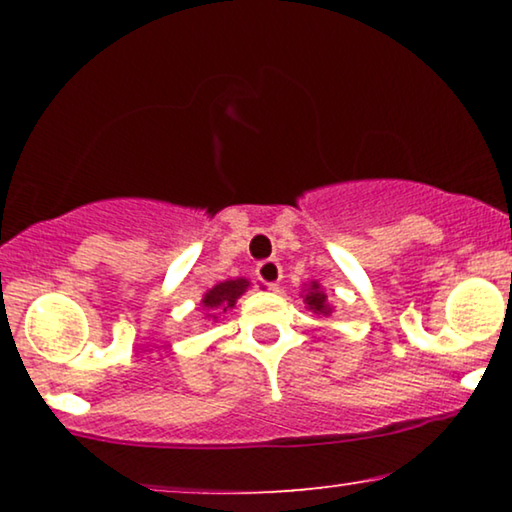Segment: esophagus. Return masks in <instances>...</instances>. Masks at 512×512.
Returning a JSON list of instances; mask_svg holds the SVG:
<instances>
[{
    "label": "esophagus",
    "mask_w": 512,
    "mask_h": 512,
    "mask_svg": "<svg viewBox=\"0 0 512 512\" xmlns=\"http://www.w3.org/2000/svg\"><path fill=\"white\" fill-rule=\"evenodd\" d=\"M256 275H258V279H261L265 286H270V289H277L279 282H282V265H279L277 261H272V258H270V261L258 263Z\"/></svg>",
    "instance_id": "34e87169"
}]
</instances>
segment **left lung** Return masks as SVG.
I'll use <instances>...</instances> for the list:
<instances>
[{
    "instance_id": "left-lung-1",
    "label": "left lung",
    "mask_w": 512,
    "mask_h": 512,
    "mask_svg": "<svg viewBox=\"0 0 512 512\" xmlns=\"http://www.w3.org/2000/svg\"><path fill=\"white\" fill-rule=\"evenodd\" d=\"M303 303L307 305V310L314 314H321V317H331L333 305L328 303V296L321 289L319 282H310L303 286Z\"/></svg>"
}]
</instances>
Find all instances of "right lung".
Wrapping results in <instances>:
<instances>
[{
    "label": "right lung",
    "instance_id": "right-lung-1",
    "mask_svg": "<svg viewBox=\"0 0 512 512\" xmlns=\"http://www.w3.org/2000/svg\"><path fill=\"white\" fill-rule=\"evenodd\" d=\"M251 282L247 277H235V279H226V282L214 284L205 296H202L200 305L202 312H205V319L209 321H219L223 312H230L237 303V298H242Z\"/></svg>",
    "mask_w": 512,
    "mask_h": 512
}]
</instances>
